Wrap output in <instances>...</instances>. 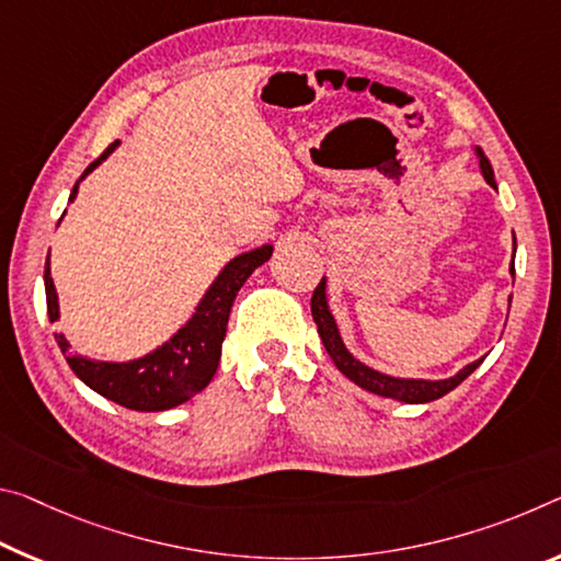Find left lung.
Wrapping results in <instances>:
<instances>
[{
    "mask_svg": "<svg viewBox=\"0 0 561 561\" xmlns=\"http://www.w3.org/2000/svg\"><path fill=\"white\" fill-rule=\"evenodd\" d=\"M477 157H479V167H482V174H484L486 184L496 186L494 169H492V164H489V159L484 157V152L479 147H477ZM514 247H517V244H514ZM510 272L514 277V256H512ZM312 317L317 322V332H319V336H322L324 350H327L329 357H332V362L336 364V369H340L346 379H352L357 387L367 389V392L397 399V402H407V404L434 402V399L449 394L451 389L459 387L461 381H465L479 367V364L484 362V357H482V359H477L472 364H467L465 369H459L457 375L449 377V379H402V377L381 375V371L367 367V364H362L359 359H354L352 352L344 346L342 336H340V329H336L334 317H332V312H329L327 279L317 284V289L312 295Z\"/></svg>",
    "mask_w": 561,
    "mask_h": 561,
    "instance_id": "obj_1",
    "label": "left lung"
}]
</instances>
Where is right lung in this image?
Segmentation results:
<instances>
[{
    "instance_id": "right-lung-1",
    "label": "right lung",
    "mask_w": 561,
    "mask_h": 561,
    "mask_svg": "<svg viewBox=\"0 0 561 561\" xmlns=\"http://www.w3.org/2000/svg\"><path fill=\"white\" fill-rule=\"evenodd\" d=\"M117 145L119 141L106 147V152L84 169L82 180L94 167H100L117 149ZM79 182L72 186L69 202H75ZM272 249V244H264L234 256L219 272V277L211 282V287L194 309L190 322L172 340L157 346L154 352L145 354V357L131 362H100L79 357V354H69V342L65 340V334H55L59 350L75 375L89 389L112 399L119 407L135 409V412H164V409L190 402L194 394H199L209 385L219 367L221 342H225L229 312H232L237 291L242 289V284L256 266L270 260ZM44 291H47L49 322H57L59 299L49 272V260L44 264Z\"/></svg>"
}]
</instances>
